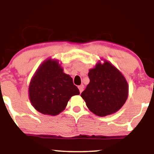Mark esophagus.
I'll use <instances>...</instances> for the list:
<instances>
[{"label": "esophagus", "instance_id": "esophagus-1", "mask_svg": "<svg viewBox=\"0 0 154 154\" xmlns=\"http://www.w3.org/2000/svg\"><path fill=\"white\" fill-rule=\"evenodd\" d=\"M83 85H79V91H80V92H81H81H82V91H83Z\"/></svg>", "mask_w": 154, "mask_h": 154}]
</instances>
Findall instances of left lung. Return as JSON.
Segmentation results:
<instances>
[{
    "instance_id": "obj_1",
    "label": "left lung",
    "mask_w": 154,
    "mask_h": 154,
    "mask_svg": "<svg viewBox=\"0 0 154 154\" xmlns=\"http://www.w3.org/2000/svg\"><path fill=\"white\" fill-rule=\"evenodd\" d=\"M90 83L81 96L88 108L99 116L112 114L127 100L128 84L125 77L108 61L98 62L88 73Z\"/></svg>"
}]
</instances>
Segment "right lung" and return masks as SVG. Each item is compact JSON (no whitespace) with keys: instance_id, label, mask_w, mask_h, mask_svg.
<instances>
[{"instance_id":"add662e5","label":"right lung","mask_w":154,"mask_h":154,"mask_svg":"<svg viewBox=\"0 0 154 154\" xmlns=\"http://www.w3.org/2000/svg\"><path fill=\"white\" fill-rule=\"evenodd\" d=\"M29 94L31 104L38 111L56 116L64 110L71 97L80 92L72 78L63 72L58 61L48 59L31 79Z\"/></svg>"}]
</instances>
